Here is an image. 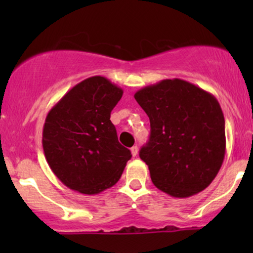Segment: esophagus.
<instances>
[{
	"label": "esophagus",
	"instance_id": "34e87169",
	"mask_svg": "<svg viewBox=\"0 0 253 253\" xmlns=\"http://www.w3.org/2000/svg\"><path fill=\"white\" fill-rule=\"evenodd\" d=\"M130 152H132V156L135 157L136 155H138V146L136 145H134V146L130 147Z\"/></svg>",
	"mask_w": 253,
	"mask_h": 253
}]
</instances>
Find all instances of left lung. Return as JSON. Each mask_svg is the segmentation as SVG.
<instances>
[{
	"label": "left lung",
	"instance_id": "left-lung-1",
	"mask_svg": "<svg viewBox=\"0 0 253 253\" xmlns=\"http://www.w3.org/2000/svg\"><path fill=\"white\" fill-rule=\"evenodd\" d=\"M134 98L150 119V139L139 156L153 184L173 197L206 189L225 158V118L216 98L179 78L145 86Z\"/></svg>",
	"mask_w": 253,
	"mask_h": 253
}]
</instances>
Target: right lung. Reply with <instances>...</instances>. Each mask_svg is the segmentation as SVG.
<instances>
[{"label":"right lung","instance_id":"obj_1","mask_svg":"<svg viewBox=\"0 0 253 253\" xmlns=\"http://www.w3.org/2000/svg\"><path fill=\"white\" fill-rule=\"evenodd\" d=\"M123 89L102 76L89 77L52 107L42 129V149L63 184L94 195L120 179L130 151L118 140L110 112Z\"/></svg>","mask_w":253,"mask_h":253}]
</instances>
